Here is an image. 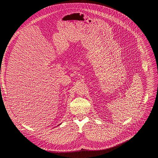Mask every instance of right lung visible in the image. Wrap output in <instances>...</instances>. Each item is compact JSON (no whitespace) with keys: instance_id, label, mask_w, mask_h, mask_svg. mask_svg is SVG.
Instances as JSON below:
<instances>
[{"instance_id":"1","label":"right lung","mask_w":158,"mask_h":158,"mask_svg":"<svg viewBox=\"0 0 158 158\" xmlns=\"http://www.w3.org/2000/svg\"><path fill=\"white\" fill-rule=\"evenodd\" d=\"M60 124H59V125H60ZM59 125H58V126H59Z\"/></svg>"}]
</instances>
